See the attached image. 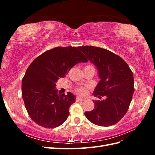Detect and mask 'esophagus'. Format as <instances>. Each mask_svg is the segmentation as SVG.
<instances>
[{"instance_id": "esophagus-1", "label": "esophagus", "mask_w": 155, "mask_h": 155, "mask_svg": "<svg viewBox=\"0 0 155 155\" xmlns=\"http://www.w3.org/2000/svg\"><path fill=\"white\" fill-rule=\"evenodd\" d=\"M84 100V98H82V97H76V101H83Z\"/></svg>"}]
</instances>
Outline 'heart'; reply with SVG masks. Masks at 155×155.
<instances>
[{
    "label": "heart",
    "mask_w": 155,
    "mask_h": 155,
    "mask_svg": "<svg viewBox=\"0 0 155 155\" xmlns=\"http://www.w3.org/2000/svg\"><path fill=\"white\" fill-rule=\"evenodd\" d=\"M91 65H87V66L85 67V68L88 67H91ZM75 92H76L77 94L81 96H85L86 95L87 92H88V87H79L75 89Z\"/></svg>",
    "instance_id": "b5f03b06"
}]
</instances>
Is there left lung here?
Masks as SVG:
<instances>
[{
  "label": "left lung",
  "mask_w": 155,
  "mask_h": 155,
  "mask_svg": "<svg viewBox=\"0 0 155 155\" xmlns=\"http://www.w3.org/2000/svg\"><path fill=\"white\" fill-rule=\"evenodd\" d=\"M79 49L94 64L100 81L93 95L103 101H93L94 108L85 116L92 124L108 127L117 124L128 110L134 91L133 72L119 55L105 48L84 46Z\"/></svg>",
  "instance_id": "8db88e82"
}]
</instances>
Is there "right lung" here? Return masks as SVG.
Masks as SVG:
<instances>
[{
	"label": "right lung",
	"instance_id": "right-lung-1",
	"mask_svg": "<svg viewBox=\"0 0 155 155\" xmlns=\"http://www.w3.org/2000/svg\"><path fill=\"white\" fill-rule=\"evenodd\" d=\"M75 46L55 47L36 58L27 68L22 80V97L31 119L45 128L63 124L69 108L76 100L72 93L58 94L55 83L75 64L87 62Z\"/></svg>",
	"mask_w": 155,
	"mask_h": 155
}]
</instances>
